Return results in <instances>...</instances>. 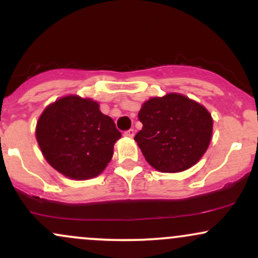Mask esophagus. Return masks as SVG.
Here are the masks:
<instances>
[{
    "label": "esophagus",
    "instance_id": "esophagus-1",
    "mask_svg": "<svg viewBox=\"0 0 258 258\" xmlns=\"http://www.w3.org/2000/svg\"><path fill=\"white\" fill-rule=\"evenodd\" d=\"M124 135H125V137H128V138H133V137H134V129L126 130V132H124Z\"/></svg>",
    "mask_w": 258,
    "mask_h": 258
}]
</instances>
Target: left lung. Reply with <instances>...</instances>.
<instances>
[{
	"label": "left lung",
	"mask_w": 258,
	"mask_h": 258,
	"mask_svg": "<svg viewBox=\"0 0 258 258\" xmlns=\"http://www.w3.org/2000/svg\"><path fill=\"white\" fill-rule=\"evenodd\" d=\"M138 117L143 129L134 140L146 161L160 172H181L192 167L212 139L210 113L179 93L150 98Z\"/></svg>",
	"instance_id": "1"
}]
</instances>
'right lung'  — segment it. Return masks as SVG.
Listing matches in <instances>:
<instances>
[{
  "label": "right lung",
  "mask_w": 258,
  "mask_h": 258,
  "mask_svg": "<svg viewBox=\"0 0 258 258\" xmlns=\"http://www.w3.org/2000/svg\"><path fill=\"white\" fill-rule=\"evenodd\" d=\"M35 137L45 160L57 172L73 179H88L106 168L121 134L97 102L74 95L44 109Z\"/></svg>",
  "instance_id": "1"
}]
</instances>
